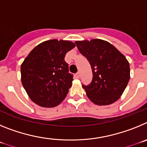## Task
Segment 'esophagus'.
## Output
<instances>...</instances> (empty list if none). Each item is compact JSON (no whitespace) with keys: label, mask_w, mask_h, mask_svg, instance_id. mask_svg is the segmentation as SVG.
I'll return each mask as SVG.
<instances>
[{"label":"esophagus","mask_w":147,"mask_h":147,"mask_svg":"<svg viewBox=\"0 0 147 147\" xmlns=\"http://www.w3.org/2000/svg\"><path fill=\"white\" fill-rule=\"evenodd\" d=\"M76 77H77V78H80V72L76 73Z\"/></svg>","instance_id":"34e87169"}]
</instances>
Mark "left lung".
<instances>
[{
	"instance_id": "1",
	"label": "left lung",
	"mask_w": 147,
	"mask_h": 147,
	"mask_svg": "<svg viewBox=\"0 0 147 147\" xmlns=\"http://www.w3.org/2000/svg\"><path fill=\"white\" fill-rule=\"evenodd\" d=\"M75 43L92 68L91 83L82 85L88 98L97 105H108L117 101L130 78L129 64L125 57L112 44L100 39Z\"/></svg>"
}]
</instances>
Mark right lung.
Listing matches in <instances>:
<instances>
[{
  "label": "right lung",
  "mask_w": 147,
  "mask_h": 147,
  "mask_svg": "<svg viewBox=\"0 0 147 147\" xmlns=\"http://www.w3.org/2000/svg\"><path fill=\"white\" fill-rule=\"evenodd\" d=\"M75 46L67 40H47L26 57L20 67L21 82L32 102L54 107L65 99L73 81L65 57Z\"/></svg>",
  "instance_id": "obj_1"
}]
</instances>
